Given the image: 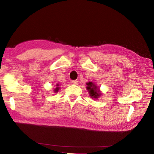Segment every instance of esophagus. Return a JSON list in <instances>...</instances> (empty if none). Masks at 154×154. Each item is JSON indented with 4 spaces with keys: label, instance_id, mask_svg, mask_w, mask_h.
<instances>
[{
    "label": "esophagus",
    "instance_id": "esophagus-1",
    "mask_svg": "<svg viewBox=\"0 0 154 154\" xmlns=\"http://www.w3.org/2000/svg\"><path fill=\"white\" fill-rule=\"evenodd\" d=\"M72 83H73V85H78V81H77V80H74V81H72Z\"/></svg>",
    "mask_w": 154,
    "mask_h": 154
}]
</instances>
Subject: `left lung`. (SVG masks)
Instances as JSON below:
<instances>
[{"label":"left lung","instance_id":"obj_1","mask_svg":"<svg viewBox=\"0 0 154 154\" xmlns=\"http://www.w3.org/2000/svg\"><path fill=\"white\" fill-rule=\"evenodd\" d=\"M87 89L88 90V92L89 93V95L91 98L93 99H98L101 94L100 91L99 90V88L93 82H89L87 83Z\"/></svg>","mask_w":154,"mask_h":154}]
</instances>
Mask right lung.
I'll return each mask as SVG.
<instances>
[{"label":"right lung","instance_id":"add662e5","mask_svg":"<svg viewBox=\"0 0 154 154\" xmlns=\"http://www.w3.org/2000/svg\"><path fill=\"white\" fill-rule=\"evenodd\" d=\"M57 87L55 88V90H54V92L55 93H57V92H58V91H59V89H60V87H59V85L58 84H57Z\"/></svg>","mask_w":154,"mask_h":154}]
</instances>
